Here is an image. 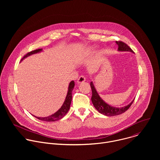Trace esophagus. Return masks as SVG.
Wrapping results in <instances>:
<instances>
[{"label":"esophagus","mask_w":160,"mask_h":160,"mask_svg":"<svg viewBox=\"0 0 160 160\" xmlns=\"http://www.w3.org/2000/svg\"><path fill=\"white\" fill-rule=\"evenodd\" d=\"M85 80H86V78H85V77L84 76H83V75L80 76V77H79V78L77 80V83H83V82H84L85 81Z\"/></svg>","instance_id":"34e87169"}]
</instances>
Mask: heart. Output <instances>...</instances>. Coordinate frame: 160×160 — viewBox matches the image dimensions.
I'll return each instance as SVG.
<instances>
[{"label": "heart", "instance_id": "b5f03b06", "mask_svg": "<svg viewBox=\"0 0 160 160\" xmlns=\"http://www.w3.org/2000/svg\"><path fill=\"white\" fill-rule=\"evenodd\" d=\"M95 48H90L88 51H87V54L88 53H90V52H94L95 50Z\"/></svg>", "mask_w": 160, "mask_h": 160}]
</instances>
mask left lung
Listing matches in <instances>:
<instances>
[{
	"label": "left lung",
	"instance_id": "obj_1",
	"mask_svg": "<svg viewBox=\"0 0 160 160\" xmlns=\"http://www.w3.org/2000/svg\"><path fill=\"white\" fill-rule=\"evenodd\" d=\"M116 43L118 45V50L119 51H128V52H132L133 53L134 52L128 45H127L125 43L123 42L122 41H116ZM90 87L92 88V93L91 100H92L94 106L100 113L108 117H112V116L121 115V114L125 112L131 106L132 104L134 101V99H133L129 104L122 108L112 107L106 104L100 98V96H99L98 92L96 91V88L94 87V85L92 82H90Z\"/></svg>",
	"mask_w": 160,
	"mask_h": 160
}]
</instances>
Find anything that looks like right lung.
Returning <instances> with one entry per match:
<instances>
[{
  "label": "right lung",
  "mask_w": 160,
  "mask_h": 160,
  "mask_svg": "<svg viewBox=\"0 0 160 160\" xmlns=\"http://www.w3.org/2000/svg\"><path fill=\"white\" fill-rule=\"evenodd\" d=\"M42 51V49H38L37 50L32 51L27 53L26 55H25L23 56V58L21 59V61H22V59L30 55L38 53ZM74 86H75V82L73 80L69 84V87H68V93H67V95H66V99H65V101H64L63 104L62 105L61 108L57 112H56L54 114H53V115H52L49 117H37L35 116H34V117L35 118H38V120L44 121V122H55V121H58V120L62 118L66 115V114L68 112V110L70 109V104H71V102H72V91L74 88Z\"/></svg>",
  "instance_id": "1"
}]
</instances>
